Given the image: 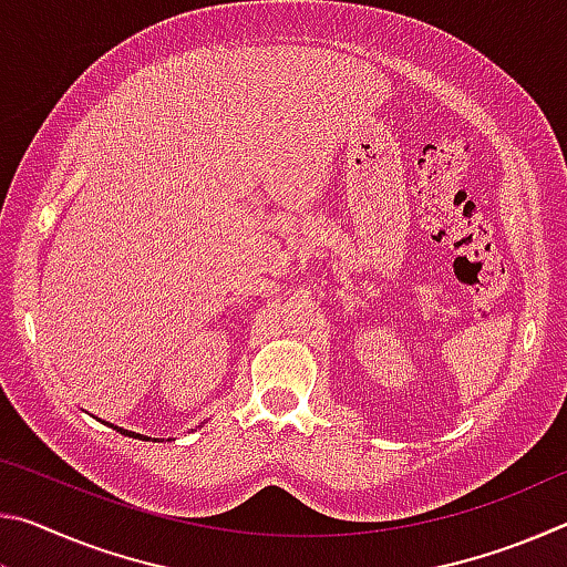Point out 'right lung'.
I'll use <instances>...</instances> for the list:
<instances>
[{
	"mask_svg": "<svg viewBox=\"0 0 567 567\" xmlns=\"http://www.w3.org/2000/svg\"><path fill=\"white\" fill-rule=\"evenodd\" d=\"M107 425H110V422H107ZM110 427H114V430H117V433H122V435H130V437H137V440H150V437H145V435L130 433V430H122V427H117V425H110Z\"/></svg>",
	"mask_w": 567,
	"mask_h": 567,
	"instance_id": "right-lung-1",
	"label": "right lung"
}]
</instances>
